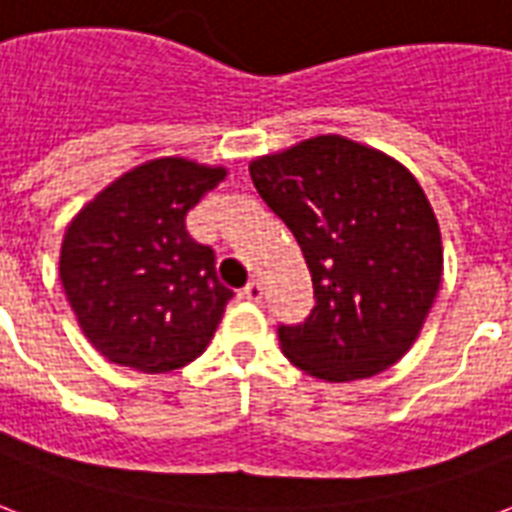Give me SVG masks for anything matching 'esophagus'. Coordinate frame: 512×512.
<instances>
[{
    "instance_id": "34e87169",
    "label": "esophagus",
    "mask_w": 512,
    "mask_h": 512,
    "mask_svg": "<svg viewBox=\"0 0 512 512\" xmlns=\"http://www.w3.org/2000/svg\"><path fill=\"white\" fill-rule=\"evenodd\" d=\"M244 298L247 300H263V284L260 282H249L247 287H244Z\"/></svg>"
}]
</instances>
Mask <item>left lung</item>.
<instances>
[{
	"mask_svg": "<svg viewBox=\"0 0 512 512\" xmlns=\"http://www.w3.org/2000/svg\"><path fill=\"white\" fill-rule=\"evenodd\" d=\"M252 185L306 257L314 308L279 325L284 357L325 381L370 378L416 341L443 273L438 220L384 152L317 136L249 166Z\"/></svg>",
	"mask_w": 512,
	"mask_h": 512,
	"instance_id": "1",
	"label": "left lung"
}]
</instances>
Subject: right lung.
Returning <instances> with one entry per match:
<instances>
[{
    "label": "right lung",
    "instance_id": "add662e5",
    "mask_svg": "<svg viewBox=\"0 0 512 512\" xmlns=\"http://www.w3.org/2000/svg\"><path fill=\"white\" fill-rule=\"evenodd\" d=\"M225 177L182 158L128 171L66 228L61 284L88 341L109 362L169 373L201 357L233 290L185 217Z\"/></svg>",
    "mask_w": 512,
    "mask_h": 512
}]
</instances>
